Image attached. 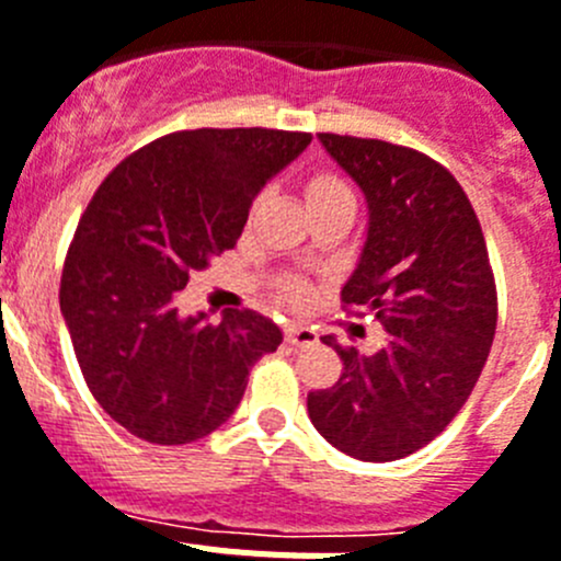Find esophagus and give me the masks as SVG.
Listing matches in <instances>:
<instances>
[{
	"label": "esophagus",
	"instance_id": "esophagus-1",
	"mask_svg": "<svg viewBox=\"0 0 561 561\" xmlns=\"http://www.w3.org/2000/svg\"><path fill=\"white\" fill-rule=\"evenodd\" d=\"M286 342H289L291 348H311V345H317V331L306 329V325H289L286 329Z\"/></svg>",
	"mask_w": 561,
	"mask_h": 561
}]
</instances>
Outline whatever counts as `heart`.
<instances>
[{
  "instance_id": "b5f03b06",
  "label": "heart",
  "mask_w": 561,
  "mask_h": 561,
  "mask_svg": "<svg viewBox=\"0 0 561 561\" xmlns=\"http://www.w3.org/2000/svg\"><path fill=\"white\" fill-rule=\"evenodd\" d=\"M306 205L311 207H323L331 205V202H354L351 199V187L331 171H317L306 180ZM291 295H300V289H291Z\"/></svg>"
}]
</instances>
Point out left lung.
Listing matches in <instances>:
<instances>
[{
    "instance_id": "obj_1",
    "label": "left lung",
    "mask_w": 561,
    "mask_h": 561,
    "mask_svg": "<svg viewBox=\"0 0 561 561\" xmlns=\"http://www.w3.org/2000/svg\"><path fill=\"white\" fill-rule=\"evenodd\" d=\"M368 202V230L342 304L374 311L376 354L334 345L342 376L309 393V419L331 447L385 463L444 433L485 365L497 291L483 230L453 173L385 140L317 134Z\"/></svg>"
}]
</instances>
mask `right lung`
I'll list each match as a JSON object with an SVG mask.
<instances>
[{
    "instance_id": "right-lung-1",
    "label": "right lung",
    "mask_w": 561,
    "mask_h": 561,
    "mask_svg": "<svg viewBox=\"0 0 561 561\" xmlns=\"http://www.w3.org/2000/svg\"><path fill=\"white\" fill-rule=\"evenodd\" d=\"M311 134L196 128L168 134L108 173L78 221L61 314L89 390L121 427L180 447L219 430L250 368L284 331L257 311L182 314L193 272L232 250L261 187Z\"/></svg>"
}]
</instances>
